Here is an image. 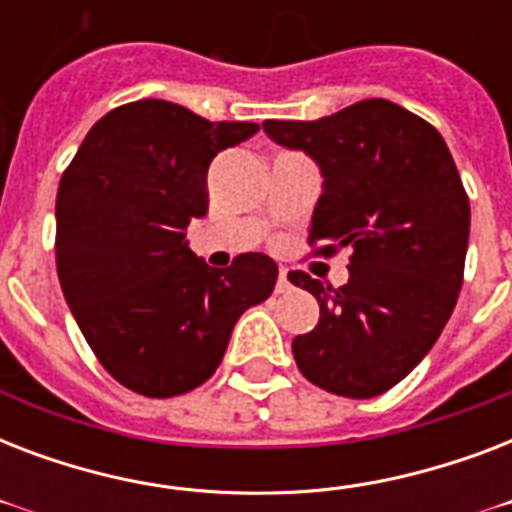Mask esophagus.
I'll use <instances>...</instances> for the list:
<instances>
[{"instance_id":"1","label":"esophagus","mask_w":512,"mask_h":512,"mask_svg":"<svg viewBox=\"0 0 512 512\" xmlns=\"http://www.w3.org/2000/svg\"><path fill=\"white\" fill-rule=\"evenodd\" d=\"M292 289V281H289L287 268H281L279 271V281H276V292H289Z\"/></svg>"}]
</instances>
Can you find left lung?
<instances>
[{
  "instance_id": "8db88e82",
  "label": "left lung",
  "mask_w": 512,
  "mask_h": 512,
  "mask_svg": "<svg viewBox=\"0 0 512 512\" xmlns=\"http://www.w3.org/2000/svg\"><path fill=\"white\" fill-rule=\"evenodd\" d=\"M263 132L324 177L311 244L350 249L340 289L289 273L321 311L292 340L297 366L337 396H380L428 356L457 305L470 236L460 172L436 127L382 98L316 122L268 119Z\"/></svg>"
}]
</instances>
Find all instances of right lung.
<instances>
[{
	"label": "right lung",
	"instance_id": "add662e5",
	"mask_svg": "<svg viewBox=\"0 0 512 512\" xmlns=\"http://www.w3.org/2000/svg\"><path fill=\"white\" fill-rule=\"evenodd\" d=\"M260 130L207 122L170 100L108 111L63 172L55 257L68 308L124 388L170 398L220 366L241 313L268 300L279 268L247 252L209 268L185 241L207 215V170Z\"/></svg>",
	"mask_w": 512,
	"mask_h": 512
}]
</instances>
